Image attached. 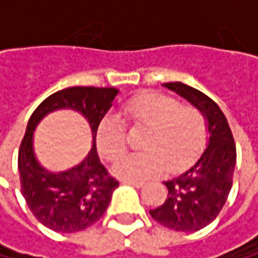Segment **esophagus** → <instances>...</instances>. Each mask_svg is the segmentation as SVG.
I'll list each match as a JSON object with an SVG mask.
<instances>
[{
	"instance_id": "esophagus-1",
	"label": "esophagus",
	"mask_w": 258,
	"mask_h": 258,
	"mask_svg": "<svg viewBox=\"0 0 258 258\" xmlns=\"http://www.w3.org/2000/svg\"><path fill=\"white\" fill-rule=\"evenodd\" d=\"M124 183H125V185H131V186H136V188H140V186H143V185H145V182H142V180H131V179H125L124 180Z\"/></svg>"
}]
</instances>
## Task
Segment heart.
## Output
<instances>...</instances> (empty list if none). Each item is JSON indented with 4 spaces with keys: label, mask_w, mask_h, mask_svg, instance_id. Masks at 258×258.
Listing matches in <instances>:
<instances>
[{
    "label": "heart",
    "mask_w": 258,
    "mask_h": 258,
    "mask_svg": "<svg viewBox=\"0 0 258 258\" xmlns=\"http://www.w3.org/2000/svg\"><path fill=\"white\" fill-rule=\"evenodd\" d=\"M124 119L148 130L142 148L145 152L118 158L112 172L125 179H148L164 169L176 173L186 167L202 151L206 140V119L191 106L158 92H146L133 98L122 112ZM97 148L107 160L125 151V134L115 118H106L97 131Z\"/></svg>",
    "instance_id": "heart-1"
}]
</instances>
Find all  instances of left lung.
<instances>
[{
	"mask_svg": "<svg viewBox=\"0 0 258 258\" xmlns=\"http://www.w3.org/2000/svg\"><path fill=\"white\" fill-rule=\"evenodd\" d=\"M199 109L208 125V143L203 154L178 176L166 180V202L149 211L161 226L176 232H197L211 224L221 212L232 189L236 166V146L229 122L203 92L180 83H163Z\"/></svg>",
	"mask_w": 258,
	"mask_h": 258,
	"instance_id": "left-lung-1",
	"label": "left lung"
}]
</instances>
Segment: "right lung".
Here are the masks:
<instances>
[{
	"label": "right lung",
	"mask_w": 258,
	"mask_h": 258,
	"mask_svg": "<svg viewBox=\"0 0 258 258\" xmlns=\"http://www.w3.org/2000/svg\"><path fill=\"white\" fill-rule=\"evenodd\" d=\"M116 88L73 86L49 95L31 115L21 143L18 167L21 189L32 215L47 229L59 233H75L88 229L106 212L115 188L119 185L97 154V130L113 106ZM73 110L90 124L93 134L91 151L76 166L52 172L36 160L33 131L52 111Z\"/></svg>",
	"instance_id": "1"
}]
</instances>
